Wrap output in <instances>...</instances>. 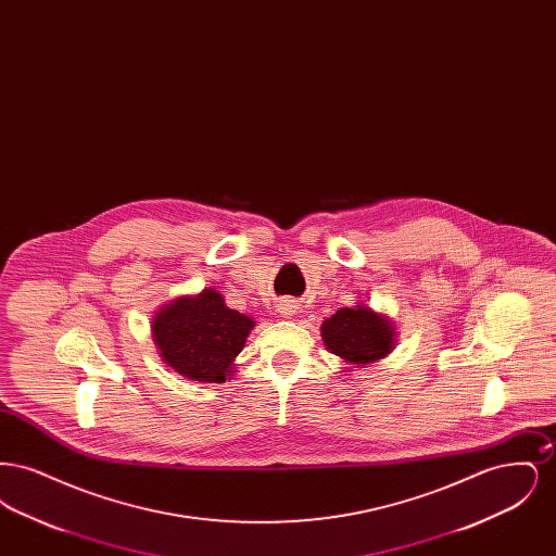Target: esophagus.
Here are the masks:
<instances>
[{
  "mask_svg": "<svg viewBox=\"0 0 556 556\" xmlns=\"http://www.w3.org/2000/svg\"><path fill=\"white\" fill-rule=\"evenodd\" d=\"M295 302L293 300H281L279 304H277V311L283 315V317H293L295 315Z\"/></svg>",
  "mask_w": 556,
  "mask_h": 556,
  "instance_id": "esophagus-1",
  "label": "esophagus"
}]
</instances>
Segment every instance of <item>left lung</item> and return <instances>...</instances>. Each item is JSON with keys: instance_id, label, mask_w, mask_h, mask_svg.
I'll list each match as a JSON object with an SVG mask.
<instances>
[{"instance_id": "obj_1", "label": "left lung", "mask_w": 556, "mask_h": 556, "mask_svg": "<svg viewBox=\"0 0 556 556\" xmlns=\"http://www.w3.org/2000/svg\"><path fill=\"white\" fill-rule=\"evenodd\" d=\"M320 338L327 350L345 363L365 367L388 356L396 344V329L388 317L369 306L340 308L320 325Z\"/></svg>"}]
</instances>
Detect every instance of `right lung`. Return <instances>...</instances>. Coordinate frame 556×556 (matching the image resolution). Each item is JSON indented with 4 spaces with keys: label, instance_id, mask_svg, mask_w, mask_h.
I'll use <instances>...</instances> for the list:
<instances>
[{
    "label": "right lung",
    "instance_id": "1",
    "mask_svg": "<svg viewBox=\"0 0 556 556\" xmlns=\"http://www.w3.org/2000/svg\"><path fill=\"white\" fill-rule=\"evenodd\" d=\"M254 320L229 308L216 290L181 295L152 318V336L162 361L202 383H223L245 344Z\"/></svg>",
    "mask_w": 556,
    "mask_h": 556
}]
</instances>
